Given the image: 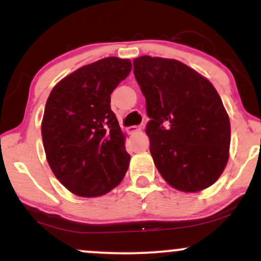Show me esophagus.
Instances as JSON below:
<instances>
[{
    "label": "esophagus",
    "mask_w": 261,
    "mask_h": 261,
    "mask_svg": "<svg viewBox=\"0 0 261 261\" xmlns=\"http://www.w3.org/2000/svg\"><path fill=\"white\" fill-rule=\"evenodd\" d=\"M141 131V126H130L127 127V133L128 134H135V133H139Z\"/></svg>",
    "instance_id": "1"
}]
</instances>
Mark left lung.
Segmentation results:
<instances>
[{
    "instance_id": "obj_1",
    "label": "left lung",
    "mask_w": 261,
    "mask_h": 261,
    "mask_svg": "<svg viewBox=\"0 0 261 261\" xmlns=\"http://www.w3.org/2000/svg\"><path fill=\"white\" fill-rule=\"evenodd\" d=\"M135 79L151 120L154 166L172 188L197 193L220 178L229 157L230 124L212 83L174 59H134Z\"/></svg>"
}]
</instances>
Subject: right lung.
I'll return each instance as SVG.
<instances>
[{
  "label": "right lung",
  "instance_id": "obj_1",
  "mask_svg": "<svg viewBox=\"0 0 261 261\" xmlns=\"http://www.w3.org/2000/svg\"><path fill=\"white\" fill-rule=\"evenodd\" d=\"M131 67L128 59L98 60L62 79L47 98L41 121L45 154L58 180L74 195H106L126 174L130 154L110 94Z\"/></svg>",
  "mask_w": 261,
  "mask_h": 261
}]
</instances>
